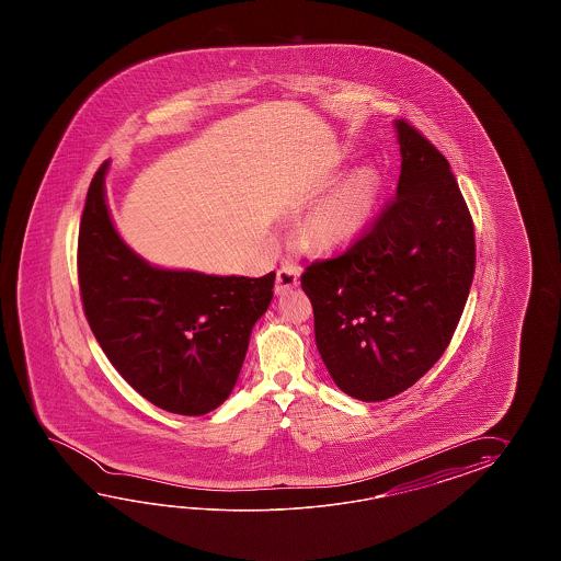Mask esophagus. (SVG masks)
<instances>
[{"label":"esophagus","instance_id":"esophagus-1","mask_svg":"<svg viewBox=\"0 0 561 561\" xmlns=\"http://www.w3.org/2000/svg\"><path fill=\"white\" fill-rule=\"evenodd\" d=\"M298 276H300V273H298L297 266L283 264V266L278 268V273H276V295H285L290 288H295V286L298 285Z\"/></svg>","mask_w":561,"mask_h":561}]
</instances>
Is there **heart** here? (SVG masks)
<instances>
[{
	"instance_id": "1",
	"label": "heart",
	"mask_w": 561,
	"mask_h": 561,
	"mask_svg": "<svg viewBox=\"0 0 561 561\" xmlns=\"http://www.w3.org/2000/svg\"><path fill=\"white\" fill-rule=\"evenodd\" d=\"M379 198V176L373 168H358L324 198L302 228V240L317 251H336L358 239L369 225Z\"/></svg>"
}]
</instances>
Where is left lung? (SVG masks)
<instances>
[{"mask_svg": "<svg viewBox=\"0 0 561 561\" xmlns=\"http://www.w3.org/2000/svg\"><path fill=\"white\" fill-rule=\"evenodd\" d=\"M394 130L393 203L351 249L300 276L322 363L367 403L403 393L439 360L476 273L473 220L447 158L405 119Z\"/></svg>", "mask_w": 561, "mask_h": 561, "instance_id": "1", "label": "left lung"}]
</instances>
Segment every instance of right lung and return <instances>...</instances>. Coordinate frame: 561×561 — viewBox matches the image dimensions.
I'll return each mask as SVG.
<instances>
[{
  "label": "right lung",
  "instance_id": "add662e5",
  "mask_svg": "<svg viewBox=\"0 0 561 561\" xmlns=\"http://www.w3.org/2000/svg\"><path fill=\"white\" fill-rule=\"evenodd\" d=\"M107 167L98 168L88 188L78 239L85 319L144 399L170 413L206 415L232 393L276 275H204L144 261L112 222Z\"/></svg>",
  "mask_w": 561,
  "mask_h": 561
}]
</instances>
